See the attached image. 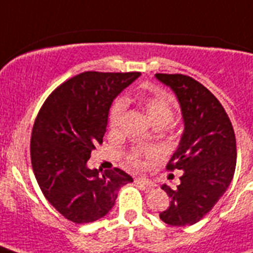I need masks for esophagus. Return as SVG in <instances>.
<instances>
[{
	"label": "esophagus",
	"mask_w": 253,
	"mask_h": 253,
	"mask_svg": "<svg viewBox=\"0 0 253 253\" xmlns=\"http://www.w3.org/2000/svg\"><path fill=\"white\" fill-rule=\"evenodd\" d=\"M135 182L139 185H143V186L148 187V189H153L154 186H156V184H154L153 181L148 180V178H143V177H138L135 178Z\"/></svg>",
	"instance_id": "1"
}]
</instances>
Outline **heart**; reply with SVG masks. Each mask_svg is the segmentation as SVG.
Returning <instances> with one entry per match:
<instances>
[{
    "label": "heart",
    "instance_id": "1",
    "mask_svg": "<svg viewBox=\"0 0 253 253\" xmlns=\"http://www.w3.org/2000/svg\"><path fill=\"white\" fill-rule=\"evenodd\" d=\"M139 104L152 124L157 128L165 126L169 123H171L173 116H175L173 101L169 95H166L158 88L140 96ZM125 110H126V100L124 97H118V99L114 100L110 109H109V115H107V123H109V128L111 130L119 129ZM151 151V148H146V147H134L126 154V160L133 166L139 167L142 165L143 154L149 153Z\"/></svg>",
    "mask_w": 253,
    "mask_h": 253
}]
</instances>
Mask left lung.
<instances>
[{"mask_svg":"<svg viewBox=\"0 0 253 253\" xmlns=\"http://www.w3.org/2000/svg\"><path fill=\"white\" fill-rule=\"evenodd\" d=\"M156 78L175 92L185 126L167 165L169 171H182L181 184L175 189L162 185L171 202L160 218L175 227L193 225L213 209L231 184L236 135L224 107L200 82L185 75L157 73Z\"/></svg>","mask_w":253,"mask_h":253,"instance_id":"obj_1","label":"left lung"}]
</instances>
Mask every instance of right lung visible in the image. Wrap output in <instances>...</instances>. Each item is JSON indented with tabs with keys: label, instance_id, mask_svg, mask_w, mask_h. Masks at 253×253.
<instances>
[{
	"label": "right lung",
	"instance_id": "right-lung-1",
	"mask_svg": "<svg viewBox=\"0 0 253 253\" xmlns=\"http://www.w3.org/2000/svg\"><path fill=\"white\" fill-rule=\"evenodd\" d=\"M139 72H84L57 87L35 119L31 166L45 199L77 224L95 222L115 204L131 176L123 169H90L87 161L106 133L114 99Z\"/></svg>",
	"mask_w": 253,
	"mask_h": 253
}]
</instances>
